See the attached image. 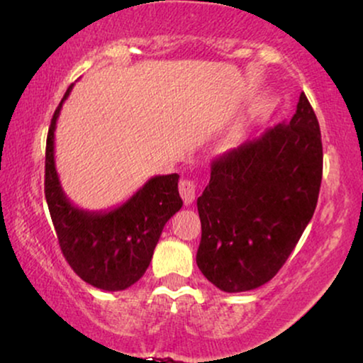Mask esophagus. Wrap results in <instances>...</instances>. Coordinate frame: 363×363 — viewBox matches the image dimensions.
<instances>
[{"instance_id":"34e87169","label":"esophagus","mask_w":363,"mask_h":363,"mask_svg":"<svg viewBox=\"0 0 363 363\" xmlns=\"http://www.w3.org/2000/svg\"><path fill=\"white\" fill-rule=\"evenodd\" d=\"M178 188H180V195H182L183 201H185V205L193 203V200H195V196H196L195 183H193L191 180H182Z\"/></svg>"}]
</instances>
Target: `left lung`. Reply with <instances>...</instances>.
Listing matches in <instances>:
<instances>
[{
    "label": "left lung",
    "instance_id": "obj_1",
    "mask_svg": "<svg viewBox=\"0 0 363 363\" xmlns=\"http://www.w3.org/2000/svg\"><path fill=\"white\" fill-rule=\"evenodd\" d=\"M322 167L318 120L305 93L289 123L215 160L196 200V265L206 280L237 294L274 279L312 220Z\"/></svg>",
    "mask_w": 363,
    "mask_h": 363
}]
</instances>
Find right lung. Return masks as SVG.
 <instances>
[{
	"instance_id": "obj_1",
	"label": "right lung",
	"mask_w": 363,
	"mask_h": 363,
	"mask_svg": "<svg viewBox=\"0 0 363 363\" xmlns=\"http://www.w3.org/2000/svg\"><path fill=\"white\" fill-rule=\"evenodd\" d=\"M56 108L46 138L45 196L61 252L74 274L106 291L128 289L152 262L164 223L182 208L178 173L152 177L125 203L89 211L73 205L61 188L55 164V130L63 103Z\"/></svg>"
}]
</instances>
